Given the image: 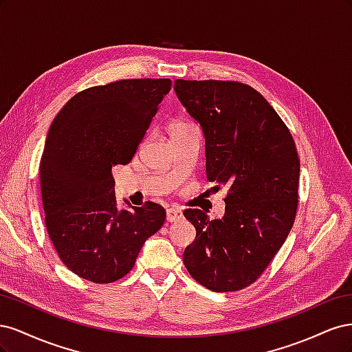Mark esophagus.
Returning <instances> with one entry per match:
<instances>
[{"instance_id": "obj_1", "label": "esophagus", "mask_w": 352, "mask_h": 352, "mask_svg": "<svg viewBox=\"0 0 352 352\" xmlns=\"http://www.w3.org/2000/svg\"><path fill=\"white\" fill-rule=\"evenodd\" d=\"M166 217H167V221L173 223V221H179L180 219H182V211L172 207V208H167V212H166Z\"/></svg>"}]
</instances>
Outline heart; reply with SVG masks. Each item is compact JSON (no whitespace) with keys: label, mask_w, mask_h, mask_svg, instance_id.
Returning <instances> with one entry per match:
<instances>
[{"label":"heart","mask_w":352,"mask_h":352,"mask_svg":"<svg viewBox=\"0 0 352 352\" xmlns=\"http://www.w3.org/2000/svg\"><path fill=\"white\" fill-rule=\"evenodd\" d=\"M186 126H189V123H185V122H176V123H173L172 126H170V133H172V132H176V131H180V129H184V127H186Z\"/></svg>","instance_id":"b5f03b06"}]
</instances>
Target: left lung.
Masks as SVG:
<instances>
[{
    "mask_svg": "<svg viewBox=\"0 0 352 352\" xmlns=\"http://www.w3.org/2000/svg\"><path fill=\"white\" fill-rule=\"evenodd\" d=\"M175 91L204 132L208 182L229 188L221 219L184 211L197 230L184 252L185 267L210 291L243 289L267 269L295 221L300 157L294 138L247 83L177 79Z\"/></svg>",
    "mask_w": 352,
    "mask_h": 352,
    "instance_id": "8db88e82",
    "label": "left lung"
}]
</instances>
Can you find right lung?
Masks as SVG:
<instances>
[{
	"label": "right lung",
	"instance_id": "add662e5",
	"mask_svg": "<svg viewBox=\"0 0 352 352\" xmlns=\"http://www.w3.org/2000/svg\"><path fill=\"white\" fill-rule=\"evenodd\" d=\"M170 79H122L78 92L52 120L41 157L45 226L79 278L111 283L132 270L166 210L146 201L117 210L111 167L132 162Z\"/></svg>",
	"mask_w": 352,
	"mask_h": 352
}]
</instances>
